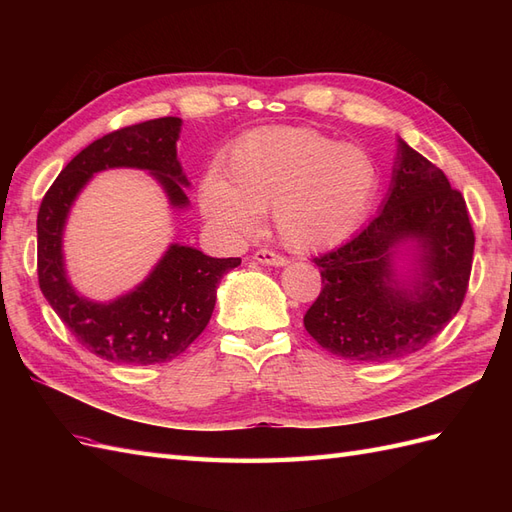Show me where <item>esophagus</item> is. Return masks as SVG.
<instances>
[{
    "mask_svg": "<svg viewBox=\"0 0 512 512\" xmlns=\"http://www.w3.org/2000/svg\"><path fill=\"white\" fill-rule=\"evenodd\" d=\"M254 260L260 262V265H269V267H284V265H288V258L273 252V250H258V252H254Z\"/></svg>",
    "mask_w": 512,
    "mask_h": 512,
    "instance_id": "obj_1",
    "label": "esophagus"
}]
</instances>
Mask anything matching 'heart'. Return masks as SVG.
Here are the masks:
<instances>
[{"mask_svg": "<svg viewBox=\"0 0 512 512\" xmlns=\"http://www.w3.org/2000/svg\"><path fill=\"white\" fill-rule=\"evenodd\" d=\"M378 188V168L363 147L309 128H262L228 151L220 173L200 185L205 218L230 239L250 237L273 209L280 237L294 250L342 241L361 222Z\"/></svg>", "mask_w": 512, "mask_h": 512, "instance_id": "obj_1", "label": "heart"}]
</instances>
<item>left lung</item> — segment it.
<instances>
[{
	"instance_id": "8db88e82",
	"label": "left lung",
	"mask_w": 512,
	"mask_h": 512,
	"mask_svg": "<svg viewBox=\"0 0 512 512\" xmlns=\"http://www.w3.org/2000/svg\"><path fill=\"white\" fill-rule=\"evenodd\" d=\"M422 245L424 271L412 289L392 280V247ZM474 230L466 198L442 170L399 141L384 207L335 250L314 256L322 290L303 316L307 333L350 361L384 363L425 348L466 299Z\"/></svg>"
}]
</instances>
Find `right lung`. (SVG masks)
<instances>
[{
  "mask_svg": "<svg viewBox=\"0 0 512 512\" xmlns=\"http://www.w3.org/2000/svg\"><path fill=\"white\" fill-rule=\"evenodd\" d=\"M179 117L149 119L104 134L74 156L44 194L38 211L40 290L76 342L100 359L126 365L166 363L205 331L222 275L241 258H211L194 247L170 245L160 265L134 292L113 303H91L66 280L61 232L87 179L104 168L151 170L175 207L188 205V179L177 162Z\"/></svg>",
  "mask_w": 512,
  "mask_h": 512,
  "instance_id": "obj_1",
  "label": "right lung"
}]
</instances>
